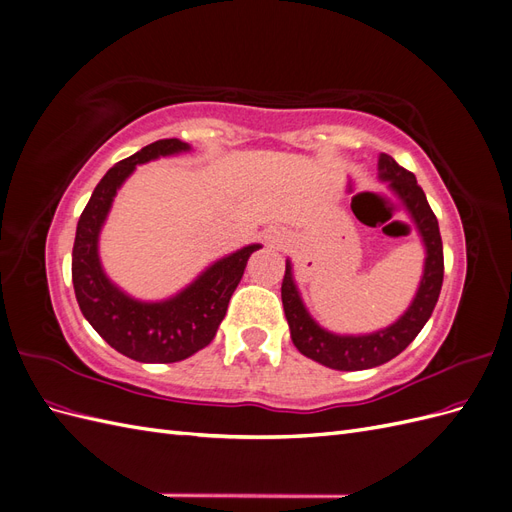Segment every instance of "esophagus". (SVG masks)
I'll list each match as a JSON object with an SVG mask.
<instances>
[{"instance_id":"esophagus-1","label":"esophagus","mask_w":512,"mask_h":512,"mask_svg":"<svg viewBox=\"0 0 512 512\" xmlns=\"http://www.w3.org/2000/svg\"><path fill=\"white\" fill-rule=\"evenodd\" d=\"M267 243L271 247H286L288 239H286V232L280 230V228H271L267 230Z\"/></svg>"}]
</instances>
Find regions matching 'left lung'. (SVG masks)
<instances>
[{
  "mask_svg": "<svg viewBox=\"0 0 512 512\" xmlns=\"http://www.w3.org/2000/svg\"><path fill=\"white\" fill-rule=\"evenodd\" d=\"M378 175L384 183H389L393 194L404 203L408 215L412 218L416 232L421 235L425 245V267L421 275V284L408 309L393 324L374 333L365 335H337L331 333L312 318L301 299V292L294 282L292 262L286 260V273L282 282V303L284 314L290 327L292 344L301 354L324 367L337 371H361L378 367L386 361L395 359L404 352L412 339L421 333L425 322L429 320L433 307L438 303L444 277V254L438 220L433 215L425 192L416 183V177L399 166L391 156L380 153Z\"/></svg>",
  "mask_w": 512,
  "mask_h": 512,
  "instance_id": "obj_1",
  "label": "left lung"
}]
</instances>
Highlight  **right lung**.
I'll list each match as a JSON object with an SVG mask.
<instances>
[{
  "label": "right lung",
  "instance_id": "right-lung-1",
  "mask_svg": "<svg viewBox=\"0 0 512 512\" xmlns=\"http://www.w3.org/2000/svg\"><path fill=\"white\" fill-rule=\"evenodd\" d=\"M190 151L179 138H162L117 162L96 185L81 213L72 247V284L85 320L108 346L141 363H177L211 344L239 286L247 258L260 243L215 260L196 280L164 301H138L108 280L98 241L117 190L136 164Z\"/></svg>",
  "mask_w": 512,
  "mask_h": 512
}]
</instances>
